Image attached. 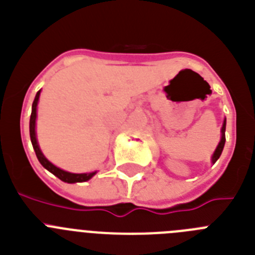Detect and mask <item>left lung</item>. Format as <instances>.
I'll list each match as a JSON object with an SVG mask.
<instances>
[{
  "label": "left lung",
  "mask_w": 255,
  "mask_h": 255,
  "mask_svg": "<svg viewBox=\"0 0 255 255\" xmlns=\"http://www.w3.org/2000/svg\"><path fill=\"white\" fill-rule=\"evenodd\" d=\"M225 131H226V119L224 120L222 128H221V140H220V143H218L217 148H216L215 153H213V155H212V159H211L212 163H215V162L220 158L221 153H222V150H224L225 141H226V138H225Z\"/></svg>",
  "instance_id": "1"
}]
</instances>
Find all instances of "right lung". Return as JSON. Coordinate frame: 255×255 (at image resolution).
<instances>
[{
  "mask_svg": "<svg viewBox=\"0 0 255 255\" xmlns=\"http://www.w3.org/2000/svg\"><path fill=\"white\" fill-rule=\"evenodd\" d=\"M40 91L37 92L34 98V102L31 105V115H30V121H29V132H30V140L31 144H33V148H34V152L37 154L38 161L40 162V164L43 166L46 170H48L49 172L53 173L55 176H57L58 179L62 180L64 182H69V184H75V182H84L91 180L92 177L97 173V171H93V172H85V173H73L69 172V171H65L62 168L57 167L55 164L49 162L48 159L44 157V154L42 153L39 148V144H38L37 140V132H35V121H37V106L38 101H39Z\"/></svg>",
  "mask_w": 255,
  "mask_h": 255,
  "instance_id": "right-lung-1",
  "label": "right lung"
}]
</instances>
